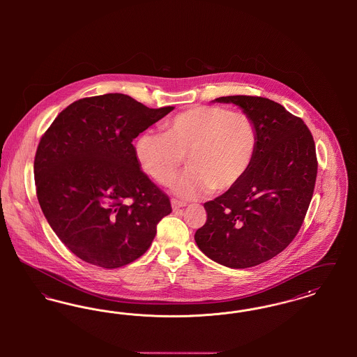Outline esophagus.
Wrapping results in <instances>:
<instances>
[{
    "label": "esophagus",
    "mask_w": 357,
    "mask_h": 357,
    "mask_svg": "<svg viewBox=\"0 0 357 357\" xmlns=\"http://www.w3.org/2000/svg\"><path fill=\"white\" fill-rule=\"evenodd\" d=\"M171 206H172V210H174V211H176V210H179V208L185 207L186 204H183V202H181V201H176V199H172V201H171Z\"/></svg>",
    "instance_id": "obj_1"
}]
</instances>
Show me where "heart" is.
I'll return each mask as SVG.
<instances>
[{"label": "heart", "mask_w": 357, "mask_h": 357, "mask_svg": "<svg viewBox=\"0 0 357 357\" xmlns=\"http://www.w3.org/2000/svg\"><path fill=\"white\" fill-rule=\"evenodd\" d=\"M255 150L252 118L218 105L191 107L165 124V134L146 131L135 143L140 167L160 185L170 183L187 156L190 170L174 185V192L185 199L237 186Z\"/></svg>", "instance_id": "obj_1"}]
</instances>
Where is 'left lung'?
Masks as SVG:
<instances>
[{
	"instance_id": "obj_1",
	"label": "left lung",
	"mask_w": 357,
	"mask_h": 357,
	"mask_svg": "<svg viewBox=\"0 0 357 357\" xmlns=\"http://www.w3.org/2000/svg\"><path fill=\"white\" fill-rule=\"evenodd\" d=\"M255 121L257 150L243 179L204 204L207 221L195 233L201 252L233 269L259 265L297 236L317 176L313 136L303 119L259 96H223Z\"/></svg>"
}]
</instances>
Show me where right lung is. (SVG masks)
<instances>
[{
  "mask_svg": "<svg viewBox=\"0 0 357 357\" xmlns=\"http://www.w3.org/2000/svg\"><path fill=\"white\" fill-rule=\"evenodd\" d=\"M172 109L149 108L123 93L84 98L41 137L37 199L52 230L80 259L115 269L151 246L170 199L140 169L132 140Z\"/></svg>",
  "mask_w": 357,
  "mask_h": 357,
  "instance_id": "right-lung-1",
  "label": "right lung"
}]
</instances>
